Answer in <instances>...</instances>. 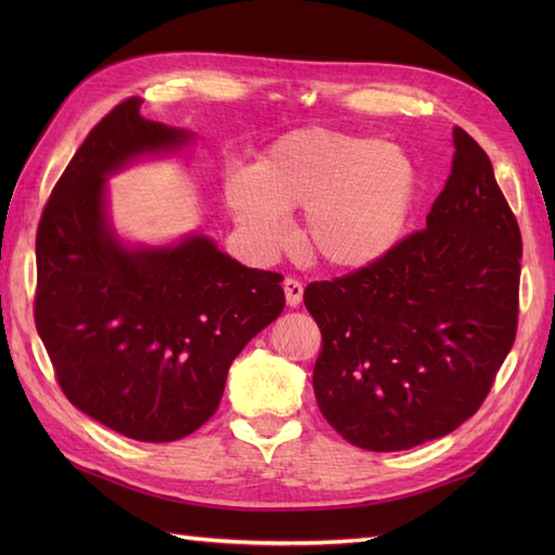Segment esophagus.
Returning a JSON list of instances; mask_svg holds the SVG:
<instances>
[{"label": "esophagus", "mask_w": 555, "mask_h": 555, "mask_svg": "<svg viewBox=\"0 0 555 555\" xmlns=\"http://www.w3.org/2000/svg\"><path fill=\"white\" fill-rule=\"evenodd\" d=\"M284 291H286V302L291 308H298L302 302V284L298 279H286L284 281Z\"/></svg>", "instance_id": "1"}]
</instances>
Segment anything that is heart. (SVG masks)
I'll return each mask as SVG.
<instances>
[{
  "mask_svg": "<svg viewBox=\"0 0 555 555\" xmlns=\"http://www.w3.org/2000/svg\"><path fill=\"white\" fill-rule=\"evenodd\" d=\"M415 167L393 145L308 126L274 140L255 167L223 179V203L259 255L288 241V211L302 207L300 243L332 269H362L403 235Z\"/></svg>",
  "mask_w": 555,
  "mask_h": 555,
  "instance_id": "b5f03b06",
  "label": "heart"
}]
</instances>
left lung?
<instances>
[{
    "label": "left lung",
    "instance_id": "8db88e82",
    "mask_svg": "<svg viewBox=\"0 0 555 555\" xmlns=\"http://www.w3.org/2000/svg\"><path fill=\"white\" fill-rule=\"evenodd\" d=\"M427 229L379 262L305 288L322 332L314 398L364 451L441 439L485 403L515 344L522 238L491 159L463 128Z\"/></svg>",
    "mask_w": 555,
    "mask_h": 555
}]
</instances>
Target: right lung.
Instances as JSON below:
<instances>
[{
  "instance_id": "1",
  "label": "right lung",
  "mask_w": 555,
  "mask_h": 555,
  "mask_svg": "<svg viewBox=\"0 0 555 555\" xmlns=\"http://www.w3.org/2000/svg\"><path fill=\"white\" fill-rule=\"evenodd\" d=\"M128 98L92 128L42 209L35 326L78 410L128 439L164 443L215 415L247 340L284 310L276 271L250 269L207 235L131 247L107 217V176L179 152L191 131Z\"/></svg>"
}]
</instances>
